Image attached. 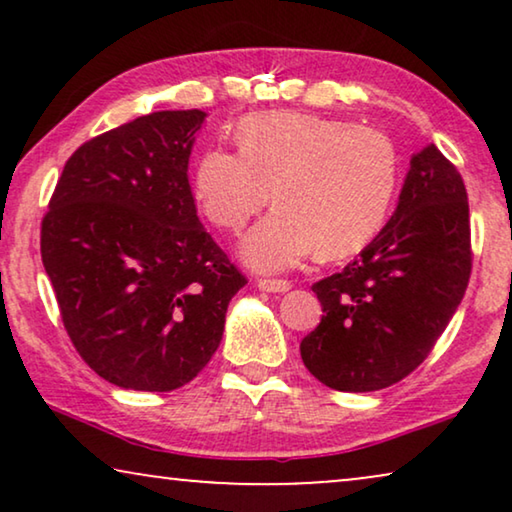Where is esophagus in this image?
Here are the masks:
<instances>
[{"mask_svg": "<svg viewBox=\"0 0 512 512\" xmlns=\"http://www.w3.org/2000/svg\"><path fill=\"white\" fill-rule=\"evenodd\" d=\"M258 289L263 291H270V293H286L291 289V282H286V279H258Z\"/></svg>", "mask_w": 512, "mask_h": 512, "instance_id": "1", "label": "esophagus"}]
</instances>
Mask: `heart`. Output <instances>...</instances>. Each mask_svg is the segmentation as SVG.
<instances>
[{
  "label": "heart",
  "mask_w": 512,
  "mask_h": 512,
  "mask_svg": "<svg viewBox=\"0 0 512 512\" xmlns=\"http://www.w3.org/2000/svg\"><path fill=\"white\" fill-rule=\"evenodd\" d=\"M233 149H207L195 200L216 228L240 233L275 195L277 207L244 237L249 268L279 272L319 249L340 258L366 247L387 221L398 153L384 132L300 111H270L237 125Z\"/></svg>",
  "instance_id": "b5f03b06"
}]
</instances>
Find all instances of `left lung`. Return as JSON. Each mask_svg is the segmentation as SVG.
Here are the masks:
<instances>
[{"label":"left lung","instance_id":"left-lung-1","mask_svg":"<svg viewBox=\"0 0 512 512\" xmlns=\"http://www.w3.org/2000/svg\"><path fill=\"white\" fill-rule=\"evenodd\" d=\"M471 261L464 179L429 144L412 156L387 226L354 263L312 286L324 314L300 342L305 368L338 391L401 382L457 312Z\"/></svg>","mask_w":512,"mask_h":512}]
</instances>
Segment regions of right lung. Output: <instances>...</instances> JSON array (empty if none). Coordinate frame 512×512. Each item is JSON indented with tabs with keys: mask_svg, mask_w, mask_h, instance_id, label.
<instances>
[{
	"mask_svg": "<svg viewBox=\"0 0 512 512\" xmlns=\"http://www.w3.org/2000/svg\"><path fill=\"white\" fill-rule=\"evenodd\" d=\"M205 111H153L81 144L41 221V261L81 359L135 391L191 382L247 279L202 228L188 158Z\"/></svg>",
	"mask_w": 512,
	"mask_h": 512,
	"instance_id": "1",
	"label": "right lung"
}]
</instances>
